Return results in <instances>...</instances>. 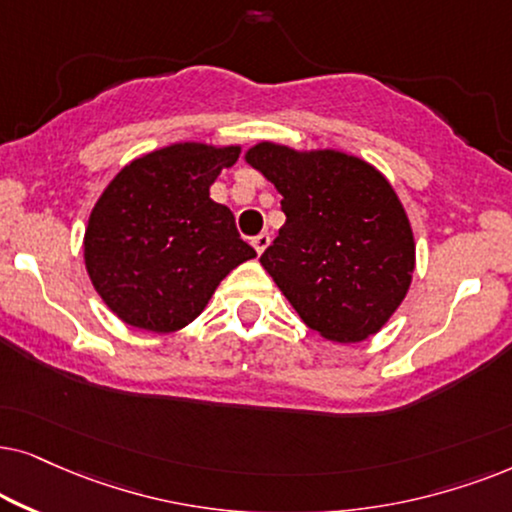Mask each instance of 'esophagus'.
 Masks as SVG:
<instances>
[{
	"label": "esophagus",
	"instance_id": "1",
	"mask_svg": "<svg viewBox=\"0 0 512 512\" xmlns=\"http://www.w3.org/2000/svg\"><path fill=\"white\" fill-rule=\"evenodd\" d=\"M269 243H271L269 234H257L255 238H252V248L257 250V255H262V252L269 248Z\"/></svg>",
	"mask_w": 512,
	"mask_h": 512
}]
</instances>
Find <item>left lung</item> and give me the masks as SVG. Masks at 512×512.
Listing matches in <instances>:
<instances>
[{"label":"left lung","instance_id":"left-lung-1","mask_svg":"<svg viewBox=\"0 0 512 512\" xmlns=\"http://www.w3.org/2000/svg\"><path fill=\"white\" fill-rule=\"evenodd\" d=\"M245 161L283 196L285 224L260 257L299 318L332 342H363L412 283L414 236L388 180L356 156L260 142Z\"/></svg>","mask_w":512,"mask_h":512}]
</instances>
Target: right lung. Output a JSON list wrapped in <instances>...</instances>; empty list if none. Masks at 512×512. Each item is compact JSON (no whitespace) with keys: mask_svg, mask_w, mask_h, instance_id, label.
Listing matches in <instances>:
<instances>
[{"mask_svg":"<svg viewBox=\"0 0 512 512\" xmlns=\"http://www.w3.org/2000/svg\"><path fill=\"white\" fill-rule=\"evenodd\" d=\"M241 147L170 145L121 170L95 203L84 236L93 288L124 323L175 332L206 309L224 276L257 255L234 213L210 199Z\"/></svg>","mask_w":512,"mask_h":512,"instance_id":"1","label":"right lung"}]
</instances>
